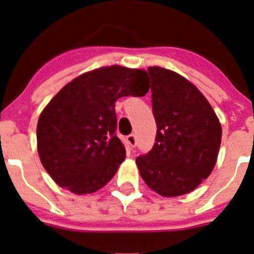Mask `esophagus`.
Listing matches in <instances>:
<instances>
[{
    "label": "esophagus",
    "instance_id": "1",
    "mask_svg": "<svg viewBox=\"0 0 254 254\" xmlns=\"http://www.w3.org/2000/svg\"><path fill=\"white\" fill-rule=\"evenodd\" d=\"M127 143H129V144L131 145V147H135V144H136V135H135V134H129V135L127 136Z\"/></svg>",
    "mask_w": 254,
    "mask_h": 254
}]
</instances>
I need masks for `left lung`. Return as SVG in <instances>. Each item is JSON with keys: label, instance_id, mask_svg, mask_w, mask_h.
<instances>
[{"label": "left lung", "instance_id": "left-lung-1", "mask_svg": "<svg viewBox=\"0 0 254 254\" xmlns=\"http://www.w3.org/2000/svg\"><path fill=\"white\" fill-rule=\"evenodd\" d=\"M148 74L157 133L151 151L135 162L152 190L178 197L197 188L213 170L221 125L203 94L182 75L157 66L148 67Z\"/></svg>", "mask_w": 254, "mask_h": 254}]
</instances>
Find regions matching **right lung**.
Returning a JSON list of instances; mask_svg holds the SVG:
<instances>
[{"label": "right lung", "instance_id": "1", "mask_svg": "<svg viewBox=\"0 0 254 254\" xmlns=\"http://www.w3.org/2000/svg\"><path fill=\"white\" fill-rule=\"evenodd\" d=\"M149 89L144 70L107 66L66 84L39 116L37 142L41 162L61 188L93 193L111 180L125 158L116 135L115 103Z\"/></svg>", "mask_w": 254, "mask_h": 254}]
</instances>
